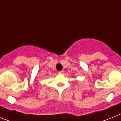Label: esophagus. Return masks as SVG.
Returning a JSON list of instances; mask_svg holds the SVG:
<instances>
[{"mask_svg": "<svg viewBox=\"0 0 121 121\" xmlns=\"http://www.w3.org/2000/svg\"><path fill=\"white\" fill-rule=\"evenodd\" d=\"M59 73L61 74H64V71H59Z\"/></svg>", "mask_w": 121, "mask_h": 121, "instance_id": "esophagus-1", "label": "esophagus"}]
</instances>
